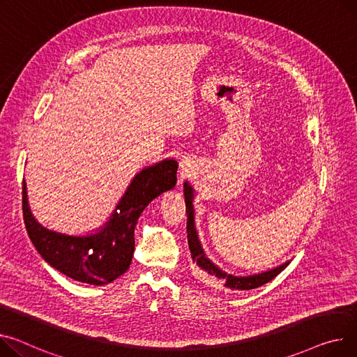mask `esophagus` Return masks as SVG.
Instances as JSON below:
<instances>
[{
	"instance_id": "esophagus-1",
	"label": "esophagus",
	"mask_w": 357,
	"mask_h": 357,
	"mask_svg": "<svg viewBox=\"0 0 357 357\" xmlns=\"http://www.w3.org/2000/svg\"><path fill=\"white\" fill-rule=\"evenodd\" d=\"M192 163H191V160H188V159H185V160H182L181 162V178L183 179V178H188V176H191V172H192Z\"/></svg>"
}]
</instances>
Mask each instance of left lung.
<instances>
[{"instance_id":"1","label":"left lung","mask_w":357,"mask_h":357,"mask_svg":"<svg viewBox=\"0 0 357 357\" xmlns=\"http://www.w3.org/2000/svg\"><path fill=\"white\" fill-rule=\"evenodd\" d=\"M183 188H185L183 194H185V204H186L188 245H189V251H191V257L194 259V263L197 264V274L201 280H204L209 284H221V286L231 289V290H252V289H257L259 286H263V284L271 281L275 275H278L284 268L290 264V263H286L271 271H266V273L255 274V275H248V277H235V275L227 274L221 268H218L215 264H212L211 261L205 257V254L201 248L197 229L194 227V211H192L194 191L186 182H185Z\"/></svg>"}]
</instances>
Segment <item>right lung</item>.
<instances>
[{
	"instance_id": "obj_1",
	"label": "right lung",
	"mask_w": 357,
	"mask_h": 357,
	"mask_svg": "<svg viewBox=\"0 0 357 357\" xmlns=\"http://www.w3.org/2000/svg\"><path fill=\"white\" fill-rule=\"evenodd\" d=\"M178 162L166 159L139 172L107 225L96 235L70 236L41 227L31 215L22 179V217L31 243L52 267L67 277L103 286L129 268L135 251V225L151 201L176 183Z\"/></svg>"
}]
</instances>
